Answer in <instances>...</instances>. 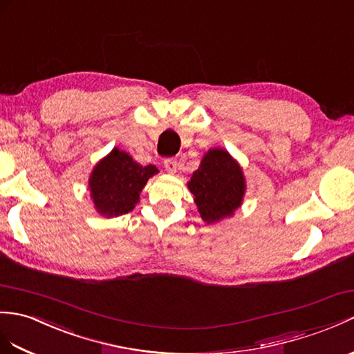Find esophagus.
<instances>
[{
  "label": "esophagus",
  "mask_w": 354,
  "mask_h": 354,
  "mask_svg": "<svg viewBox=\"0 0 354 354\" xmlns=\"http://www.w3.org/2000/svg\"><path fill=\"white\" fill-rule=\"evenodd\" d=\"M164 167L169 171V174H176L178 170V160L176 158H167L164 160Z\"/></svg>",
  "instance_id": "esophagus-1"
}]
</instances>
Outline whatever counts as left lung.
<instances>
[{
	"mask_svg": "<svg viewBox=\"0 0 354 354\" xmlns=\"http://www.w3.org/2000/svg\"><path fill=\"white\" fill-rule=\"evenodd\" d=\"M188 188L194 194L201 217L214 223L232 216L244 194V178L240 166L223 149H212L205 155Z\"/></svg>",
	"mask_w": 354,
	"mask_h": 354,
	"instance_id": "obj_1",
	"label": "left lung"
}]
</instances>
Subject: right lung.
I'll return each instance as SVG.
<instances>
[{
	"mask_svg": "<svg viewBox=\"0 0 354 354\" xmlns=\"http://www.w3.org/2000/svg\"><path fill=\"white\" fill-rule=\"evenodd\" d=\"M157 171L152 164L140 166L127 152L113 149L96 164L90 176V192L97 212L106 217L127 214L138 202L147 179Z\"/></svg>",
	"mask_w": 354,
	"mask_h": 354,
	"instance_id": "add662e5",
	"label": "right lung"
}]
</instances>
